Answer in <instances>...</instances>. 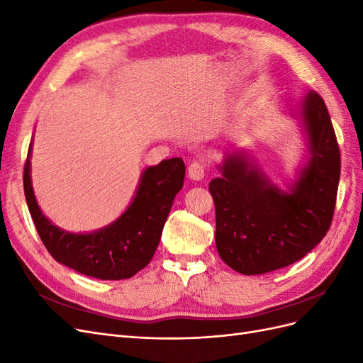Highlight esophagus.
Segmentation results:
<instances>
[{"mask_svg":"<svg viewBox=\"0 0 363 363\" xmlns=\"http://www.w3.org/2000/svg\"><path fill=\"white\" fill-rule=\"evenodd\" d=\"M204 174H206V167H204L203 162L195 160V162H192V163L189 164V168H188L189 179H192V180H195V182H199V180L204 179Z\"/></svg>","mask_w":363,"mask_h":363,"instance_id":"1","label":"esophagus"}]
</instances>
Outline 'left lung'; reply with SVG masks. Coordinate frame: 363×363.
<instances>
[{
    "instance_id": "obj_1",
    "label": "left lung",
    "mask_w": 363,
    "mask_h": 363,
    "mask_svg": "<svg viewBox=\"0 0 363 363\" xmlns=\"http://www.w3.org/2000/svg\"><path fill=\"white\" fill-rule=\"evenodd\" d=\"M300 113L309 159L289 192L274 186L247 152L228 155L218 167L223 177L208 183L216 250L230 268L245 276L292 265L330 228L340 177L336 135L320 94H307Z\"/></svg>"
}]
</instances>
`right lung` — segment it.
I'll list each match as a JSON object with an SVG mask.
<instances>
[{
    "label": "right lung",
    "mask_w": 363,
    "mask_h": 363,
    "mask_svg": "<svg viewBox=\"0 0 363 363\" xmlns=\"http://www.w3.org/2000/svg\"><path fill=\"white\" fill-rule=\"evenodd\" d=\"M31 144L24 167V194L33 223L50 255L84 276L100 280L133 277L155 256L186 167L180 157L162 160L142 172L139 188L116 221L92 233H69L42 213L30 179Z\"/></svg>",
    "instance_id": "1"
}]
</instances>
